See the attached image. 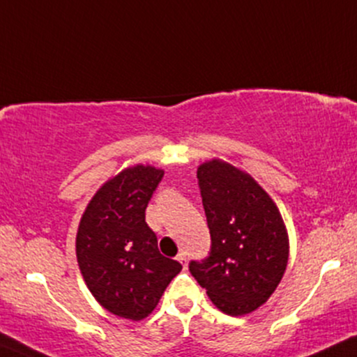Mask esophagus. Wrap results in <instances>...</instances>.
<instances>
[{
    "mask_svg": "<svg viewBox=\"0 0 357 357\" xmlns=\"http://www.w3.org/2000/svg\"><path fill=\"white\" fill-rule=\"evenodd\" d=\"M177 259L180 263H182V266L183 268H187V265H188V259H187V255L183 253V252H180L178 255H177Z\"/></svg>",
    "mask_w": 357,
    "mask_h": 357,
    "instance_id": "1",
    "label": "esophagus"
}]
</instances>
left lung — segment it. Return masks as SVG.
I'll use <instances>...</instances> for the list:
<instances>
[{"instance_id": "left-lung-1", "label": "left lung", "mask_w": 357, "mask_h": 357, "mask_svg": "<svg viewBox=\"0 0 357 357\" xmlns=\"http://www.w3.org/2000/svg\"><path fill=\"white\" fill-rule=\"evenodd\" d=\"M197 178L212 250L188 268L220 311L248 314L268 301L286 271L283 217L252 175L222 158L200 164Z\"/></svg>"}]
</instances>
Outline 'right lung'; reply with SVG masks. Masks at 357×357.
I'll return each instance as SVG.
<instances>
[{"instance_id": "right-lung-1", "label": "right lung", "mask_w": 357, "mask_h": 357, "mask_svg": "<svg viewBox=\"0 0 357 357\" xmlns=\"http://www.w3.org/2000/svg\"><path fill=\"white\" fill-rule=\"evenodd\" d=\"M164 170L137 164L109 178L87 204L76 235V257L92 296L109 313L140 321L155 310L182 270L158 252L145 208Z\"/></svg>"}]
</instances>
